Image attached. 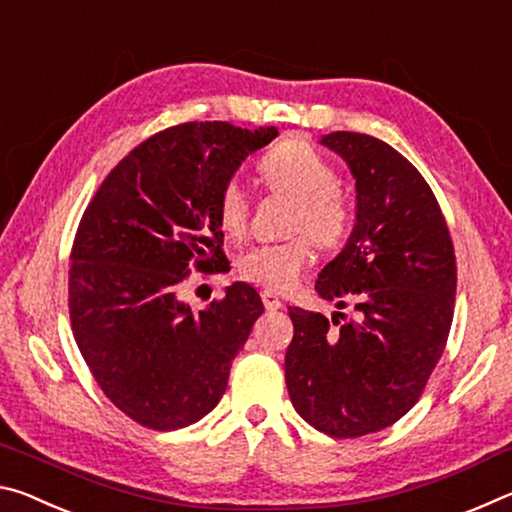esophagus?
Wrapping results in <instances>:
<instances>
[{
	"instance_id": "34e87169",
	"label": "esophagus",
	"mask_w": 512,
	"mask_h": 512,
	"mask_svg": "<svg viewBox=\"0 0 512 512\" xmlns=\"http://www.w3.org/2000/svg\"><path fill=\"white\" fill-rule=\"evenodd\" d=\"M262 302H264V307L268 311H277V309L284 307V300L273 291H262Z\"/></svg>"
}]
</instances>
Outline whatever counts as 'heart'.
<instances>
[{"instance_id":"obj_1","label":"heart","mask_w":512,"mask_h":512,"mask_svg":"<svg viewBox=\"0 0 512 512\" xmlns=\"http://www.w3.org/2000/svg\"><path fill=\"white\" fill-rule=\"evenodd\" d=\"M264 183L296 201L289 230L307 232L323 248H336L348 237L352 210L339 189V173L314 146L300 140L277 144L259 162ZM250 201L244 183L228 178L216 194V219L223 232L239 237L248 225ZM314 264L311 241L300 235L282 244L253 246L239 257V273L268 291H289Z\"/></svg>"}]
</instances>
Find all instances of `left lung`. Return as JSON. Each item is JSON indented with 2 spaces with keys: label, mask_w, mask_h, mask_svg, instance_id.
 I'll return each instance as SVG.
<instances>
[{
  "label": "left lung",
  "mask_w": 512,
  "mask_h": 512,
  "mask_svg": "<svg viewBox=\"0 0 512 512\" xmlns=\"http://www.w3.org/2000/svg\"><path fill=\"white\" fill-rule=\"evenodd\" d=\"M320 144L357 180V221L316 291L339 309L352 302V316L289 307L284 375L302 420L359 438L391 427L427 386L452 327L456 257L436 196L402 153L348 131Z\"/></svg>",
  "instance_id": "1"
}]
</instances>
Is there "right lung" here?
<instances>
[{
  "label": "right lung",
  "mask_w": 512,
  "mask_h": 512,
  "mask_svg": "<svg viewBox=\"0 0 512 512\" xmlns=\"http://www.w3.org/2000/svg\"><path fill=\"white\" fill-rule=\"evenodd\" d=\"M277 137L228 121L155 133L108 173L85 207L69 266L76 345L108 400L155 431L187 427L225 393L232 359L264 305L246 282L192 311L187 275L225 271L216 194Z\"/></svg>",
  "instance_id": "add662e5"
}]
</instances>
